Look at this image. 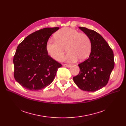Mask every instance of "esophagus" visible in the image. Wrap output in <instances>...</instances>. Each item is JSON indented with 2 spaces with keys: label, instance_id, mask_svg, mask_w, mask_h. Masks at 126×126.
<instances>
[{
  "label": "esophagus",
  "instance_id": "1",
  "mask_svg": "<svg viewBox=\"0 0 126 126\" xmlns=\"http://www.w3.org/2000/svg\"><path fill=\"white\" fill-rule=\"evenodd\" d=\"M63 65L64 66H65V67H70L71 66V65L70 64H63Z\"/></svg>",
  "mask_w": 126,
  "mask_h": 126
}]
</instances>
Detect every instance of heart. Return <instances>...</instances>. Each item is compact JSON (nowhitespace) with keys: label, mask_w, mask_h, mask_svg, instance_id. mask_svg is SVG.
<instances>
[{"label":"heart","mask_w":126,"mask_h":126,"mask_svg":"<svg viewBox=\"0 0 126 126\" xmlns=\"http://www.w3.org/2000/svg\"><path fill=\"white\" fill-rule=\"evenodd\" d=\"M55 39L49 38L46 43V49L48 55L56 60H59L65 52L66 48L68 54L60 60L67 62H75L86 59L91 50V42L86 34L77 30L64 28L58 31Z\"/></svg>","instance_id":"heart-1"}]
</instances>
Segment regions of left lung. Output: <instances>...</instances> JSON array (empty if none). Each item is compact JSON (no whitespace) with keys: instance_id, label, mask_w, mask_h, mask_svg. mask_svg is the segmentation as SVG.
Returning <instances> with one entry per match:
<instances>
[{"instance_id":"1","label":"left lung","mask_w":126,"mask_h":126,"mask_svg":"<svg viewBox=\"0 0 126 126\" xmlns=\"http://www.w3.org/2000/svg\"><path fill=\"white\" fill-rule=\"evenodd\" d=\"M79 28L90 38L91 50L89 58L78 65L80 72L73 80L81 90L94 92L108 83L114 66L113 52L98 33L84 27Z\"/></svg>"}]
</instances>
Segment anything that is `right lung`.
I'll list each match as a JSON object with an SVG mask.
<instances>
[{
    "mask_svg": "<svg viewBox=\"0 0 126 126\" xmlns=\"http://www.w3.org/2000/svg\"><path fill=\"white\" fill-rule=\"evenodd\" d=\"M59 28H44L26 37L17 46L13 59L16 81L28 90L44 88L54 80L62 65L52 59L46 49L50 36Z\"/></svg>",
    "mask_w": 126,
    "mask_h": 126,
    "instance_id": "obj_1",
    "label": "right lung"
}]
</instances>
